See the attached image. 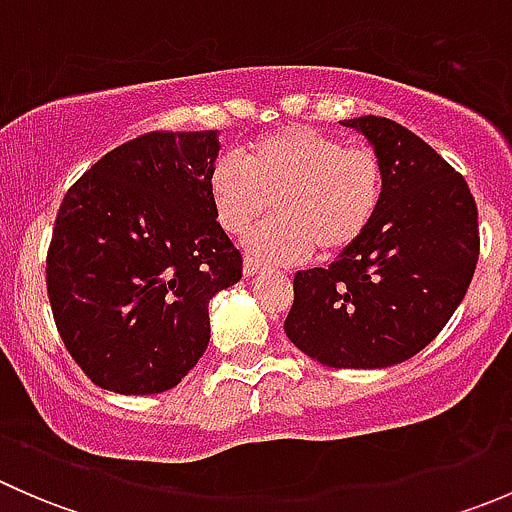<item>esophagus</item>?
<instances>
[{
  "label": "esophagus",
  "mask_w": 512,
  "mask_h": 512,
  "mask_svg": "<svg viewBox=\"0 0 512 512\" xmlns=\"http://www.w3.org/2000/svg\"><path fill=\"white\" fill-rule=\"evenodd\" d=\"M242 270H245V277H255V275H262V272H267V267L260 265L257 260H252V257H247L245 267H242Z\"/></svg>",
  "instance_id": "esophagus-1"
}]
</instances>
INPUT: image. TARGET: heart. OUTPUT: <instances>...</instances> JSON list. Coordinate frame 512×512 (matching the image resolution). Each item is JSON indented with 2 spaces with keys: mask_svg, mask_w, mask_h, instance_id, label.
Instances as JSON below:
<instances>
[{
  "mask_svg": "<svg viewBox=\"0 0 512 512\" xmlns=\"http://www.w3.org/2000/svg\"><path fill=\"white\" fill-rule=\"evenodd\" d=\"M215 220L250 235L252 255L294 262L317 250L337 257L369 232L384 200V165L371 148L347 146L312 126H282L250 143L245 156H223L208 170Z\"/></svg>",
  "mask_w": 512,
  "mask_h": 512,
  "instance_id": "heart-1",
  "label": "heart"
}]
</instances>
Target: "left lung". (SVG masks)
Listing matches in <instances>:
<instances>
[{"instance_id":"8db88e82","label":"left lung","mask_w":512,"mask_h":512,"mask_svg":"<svg viewBox=\"0 0 512 512\" xmlns=\"http://www.w3.org/2000/svg\"><path fill=\"white\" fill-rule=\"evenodd\" d=\"M342 126L381 158L384 200L352 250L294 275L285 332L332 369H384L428 347L466 297L478 208L463 175L409 128L381 116Z\"/></svg>"}]
</instances>
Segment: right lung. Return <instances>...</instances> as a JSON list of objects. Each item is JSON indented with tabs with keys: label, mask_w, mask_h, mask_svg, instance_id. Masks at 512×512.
I'll list each match as a JSON object with an SVG mask.
<instances>
[{
	"label": "right lung",
	"mask_w": 512,
	"mask_h": 512,
	"mask_svg": "<svg viewBox=\"0 0 512 512\" xmlns=\"http://www.w3.org/2000/svg\"><path fill=\"white\" fill-rule=\"evenodd\" d=\"M218 151V131H153L64 195L46 289L64 347L101 389L160 394L208 349L210 299L242 277L208 195Z\"/></svg>",
	"instance_id": "1"
}]
</instances>
